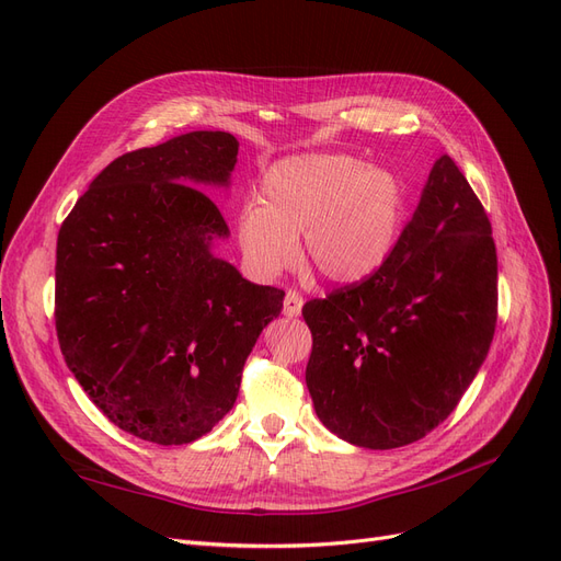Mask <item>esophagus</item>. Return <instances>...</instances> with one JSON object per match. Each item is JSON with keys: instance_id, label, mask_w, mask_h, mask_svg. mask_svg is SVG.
Listing matches in <instances>:
<instances>
[{"instance_id": "obj_1", "label": "esophagus", "mask_w": 561, "mask_h": 561, "mask_svg": "<svg viewBox=\"0 0 561 561\" xmlns=\"http://www.w3.org/2000/svg\"><path fill=\"white\" fill-rule=\"evenodd\" d=\"M302 310V296L298 291H286V298H284V314L286 317H298Z\"/></svg>"}]
</instances>
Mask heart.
Here are the masks:
<instances>
[{"mask_svg": "<svg viewBox=\"0 0 561 561\" xmlns=\"http://www.w3.org/2000/svg\"><path fill=\"white\" fill-rule=\"evenodd\" d=\"M403 186L385 168L350 153L294 156L270 168L261 205L240 216V242L263 275H279L298 256L335 284L366 279L396 247Z\"/></svg>", "mask_w": 561, "mask_h": 561, "instance_id": "heart-1", "label": "heart"}]
</instances>
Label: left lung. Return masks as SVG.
<instances>
[{"label": "left lung", "instance_id": "obj_1", "mask_svg": "<svg viewBox=\"0 0 561 561\" xmlns=\"http://www.w3.org/2000/svg\"><path fill=\"white\" fill-rule=\"evenodd\" d=\"M492 224L447 153L373 275L305 302L317 417L358 447L424 438L457 408L490 352L499 314Z\"/></svg>", "mask_w": 561, "mask_h": 561}]
</instances>
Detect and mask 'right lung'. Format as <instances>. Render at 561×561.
<instances>
[{
    "mask_svg": "<svg viewBox=\"0 0 561 561\" xmlns=\"http://www.w3.org/2000/svg\"><path fill=\"white\" fill-rule=\"evenodd\" d=\"M240 141L197 130L118 156L58 232L56 331L112 424L158 445L205 436L284 291L211 254L228 224L193 184L228 186Z\"/></svg>",
    "mask_w": 561,
    "mask_h": 561,
    "instance_id": "obj_1",
    "label": "right lung"
}]
</instances>
